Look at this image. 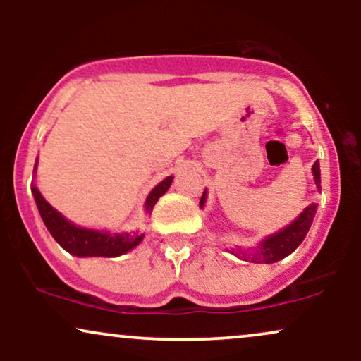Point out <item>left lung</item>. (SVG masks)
Wrapping results in <instances>:
<instances>
[{"label":"left lung","mask_w":361,"mask_h":361,"mask_svg":"<svg viewBox=\"0 0 361 361\" xmlns=\"http://www.w3.org/2000/svg\"><path fill=\"white\" fill-rule=\"evenodd\" d=\"M312 173L314 178H316V185L319 186V183H321V171H319L317 161L314 163ZM204 204L205 192L200 198V207H204ZM314 215H316V204L309 205L288 227H285L280 233L264 239V241L259 244L258 250H255V252H252V263H275V261L283 259L285 256L290 255V252L295 251L297 247H299V244L304 241L305 235H307L310 224L314 221Z\"/></svg>","instance_id":"obj_1"}]
</instances>
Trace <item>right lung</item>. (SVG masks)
<instances>
[{
    "mask_svg": "<svg viewBox=\"0 0 361 361\" xmlns=\"http://www.w3.org/2000/svg\"><path fill=\"white\" fill-rule=\"evenodd\" d=\"M171 181L173 176H168L166 180L161 181V183L149 193L146 200L147 212H151L152 207L156 205L157 200H159V197H163V195L166 193V190L171 186ZM32 193H34L37 209H39L40 217H42L49 233H51L52 238L61 244V247H64L66 251L71 252L74 256H82V258H85V256L114 258V256H120L123 255V252L130 251L132 247H135L140 241H142L144 235H111L106 233H100V231L82 229V227L74 226V224L66 221L56 209H52V207L45 202V198L40 195V192L35 186H32Z\"/></svg>",
    "mask_w": 361,
    "mask_h": 361,
    "instance_id": "obj_1",
    "label": "right lung"
}]
</instances>
